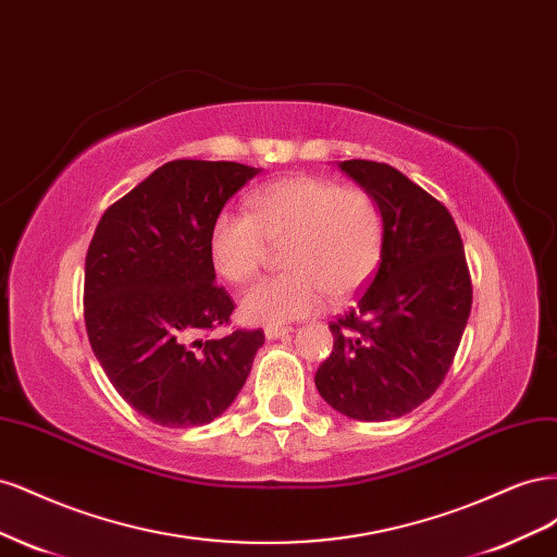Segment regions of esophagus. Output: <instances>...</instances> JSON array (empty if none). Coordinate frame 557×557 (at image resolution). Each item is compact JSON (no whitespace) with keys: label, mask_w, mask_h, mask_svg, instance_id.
<instances>
[{"label":"esophagus","mask_w":557,"mask_h":557,"mask_svg":"<svg viewBox=\"0 0 557 557\" xmlns=\"http://www.w3.org/2000/svg\"><path fill=\"white\" fill-rule=\"evenodd\" d=\"M293 332V327H267L264 336L267 339H283V336H288Z\"/></svg>","instance_id":"esophagus-1"}]
</instances>
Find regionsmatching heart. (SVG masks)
Instances as JSON below:
<instances>
[{
	"mask_svg": "<svg viewBox=\"0 0 557 557\" xmlns=\"http://www.w3.org/2000/svg\"><path fill=\"white\" fill-rule=\"evenodd\" d=\"M246 211H221L209 232V258L230 283H246L267 258V242L283 244L288 272L252 283L239 297L246 323L278 327L318 313L325 295L344 299L372 278L383 256L385 221L362 188L299 174L260 185Z\"/></svg>",
	"mask_w": 557,
	"mask_h": 557,
	"instance_id": "obj_1",
	"label": "heart"
}]
</instances>
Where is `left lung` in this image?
I'll list each match as a JSON object with an SVG mask.
<instances>
[{
  "label": "left lung",
  "instance_id": "8db88e82",
  "mask_svg": "<svg viewBox=\"0 0 557 557\" xmlns=\"http://www.w3.org/2000/svg\"><path fill=\"white\" fill-rule=\"evenodd\" d=\"M339 166L379 201L385 246L356 307L330 323L334 348L315 387L332 409L376 423L413 411L446 379L471 311V276L440 199L385 162Z\"/></svg>",
  "mask_w": 557,
  "mask_h": 557
}]
</instances>
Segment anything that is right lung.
I'll list each match as a JSON object with an SVG mask.
<instances>
[{
	"label": "right lung",
	"mask_w": 557,
	"mask_h": 557,
	"mask_svg": "<svg viewBox=\"0 0 557 557\" xmlns=\"http://www.w3.org/2000/svg\"><path fill=\"white\" fill-rule=\"evenodd\" d=\"M260 170L174 160L111 205L86 256L83 318L95 358L134 411L162 428H197L244 387L262 330L227 325L234 301L215 283L209 232Z\"/></svg>",
	"instance_id": "add662e5"
}]
</instances>
